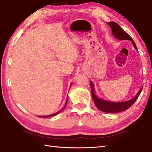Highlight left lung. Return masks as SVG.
<instances>
[{
	"label": "left lung",
	"instance_id": "obj_1",
	"mask_svg": "<svg viewBox=\"0 0 152 152\" xmlns=\"http://www.w3.org/2000/svg\"><path fill=\"white\" fill-rule=\"evenodd\" d=\"M107 24L109 25L112 29V33L114 36L119 40H130L132 41L134 48L137 50V47L136 46V44L134 41L132 40V38L130 36V35L127 34L126 31H124L123 29H122L120 26L114 22H107ZM90 87H91V91L92 94V97H93L94 102L95 105L97 107L98 109L100 111L109 113H118L124 111L130 107L134 102L138 99V96L140 94L141 91L142 90V88L138 92V94L136 95L134 97L130 100L126 101V102H108V101L104 100L100 98L97 97L96 94H95L94 91V84L92 82H90Z\"/></svg>",
	"mask_w": 152,
	"mask_h": 152
}]
</instances>
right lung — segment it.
Listing matches in <instances>:
<instances>
[{"label":"right lung","instance_id":"obj_1","mask_svg":"<svg viewBox=\"0 0 152 152\" xmlns=\"http://www.w3.org/2000/svg\"><path fill=\"white\" fill-rule=\"evenodd\" d=\"M67 103H68V97L66 98V103H65V105H64V108H63V109L65 108V107H66V104H67ZM61 112V111H58V112H57V113H54V114H52V115H47V116H41L40 117H53V116H55V115H58V113H60Z\"/></svg>","mask_w":152,"mask_h":152}]
</instances>
